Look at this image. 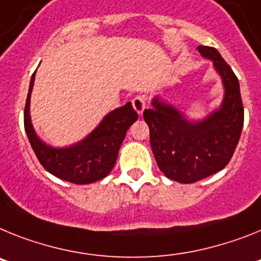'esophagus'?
Returning a JSON list of instances; mask_svg holds the SVG:
<instances>
[{
	"label": "esophagus",
	"mask_w": 261,
	"mask_h": 261,
	"mask_svg": "<svg viewBox=\"0 0 261 261\" xmlns=\"http://www.w3.org/2000/svg\"><path fill=\"white\" fill-rule=\"evenodd\" d=\"M147 98L144 96H137L133 98V106L135 109V112L139 115L143 114V110L146 109Z\"/></svg>",
	"instance_id": "obj_1"
}]
</instances>
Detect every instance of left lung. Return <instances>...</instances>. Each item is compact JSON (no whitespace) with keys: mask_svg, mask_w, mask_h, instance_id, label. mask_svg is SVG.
<instances>
[{"mask_svg":"<svg viewBox=\"0 0 261 261\" xmlns=\"http://www.w3.org/2000/svg\"><path fill=\"white\" fill-rule=\"evenodd\" d=\"M221 76L223 99L203 119L190 121L184 112L155 97L143 117L159 168L168 178L192 184L223 169L232 158L243 128L244 110L239 81L230 65L213 47L198 46Z\"/></svg>","mask_w":261,"mask_h":261,"instance_id":"obj_1","label":"left lung"}]
</instances>
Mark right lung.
I'll use <instances>...</instances> for the list:
<instances>
[{"mask_svg":"<svg viewBox=\"0 0 261 261\" xmlns=\"http://www.w3.org/2000/svg\"><path fill=\"white\" fill-rule=\"evenodd\" d=\"M34 80L35 72L31 76L24 106V130L40 164L51 174L72 184H92L106 177L114 168L128 127L138 119L131 102L108 113L98 126L80 142L67 147H54L38 137L31 123L30 98Z\"/></svg>","mask_w":261,"mask_h":261,"instance_id":"right-lung-1","label":"right lung"}]
</instances>
